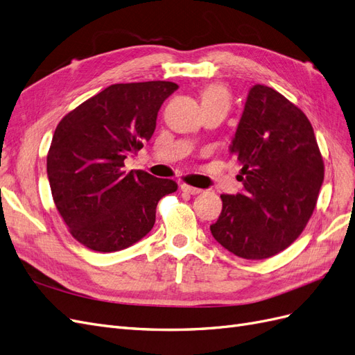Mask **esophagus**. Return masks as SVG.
I'll use <instances>...</instances> for the list:
<instances>
[{
	"label": "esophagus",
	"mask_w": 355,
	"mask_h": 355,
	"mask_svg": "<svg viewBox=\"0 0 355 355\" xmlns=\"http://www.w3.org/2000/svg\"><path fill=\"white\" fill-rule=\"evenodd\" d=\"M180 189L185 192V194H189V196H197V194H201L202 192V189H198V188H194V187H191V185H187V184H184V185H180Z\"/></svg>",
	"instance_id": "esophagus-1"
}]
</instances>
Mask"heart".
I'll use <instances>...</instances> for the list:
<instances>
[{
  "label": "heart",
  "instance_id": "b5f03b06",
  "mask_svg": "<svg viewBox=\"0 0 355 355\" xmlns=\"http://www.w3.org/2000/svg\"><path fill=\"white\" fill-rule=\"evenodd\" d=\"M201 105L207 106V105H222L227 106L230 105V96L227 89L223 85L219 84H211L207 89H204L201 93Z\"/></svg>",
  "mask_w": 355,
  "mask_h": 355
}]
</instances>
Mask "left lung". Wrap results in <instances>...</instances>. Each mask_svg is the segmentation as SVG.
Instances as JSON below:
<instances>
[{
    "instance_id": "left-lung-1",
    "label": "left lung",
    "mask_w": 355,
    "mask_h": 355,
    "mask_svg": "<svg viewBox=\"0 0 355 355\" xmlns=\"http://www.w3.org/2000/svg\"><path fill=\"white\" fill-rule=\"evenodd\" d=\"M231 153L244 192L220 196V216L210 231L235 256L266 259L292 244L313 216L323 157L302 110L262 84L247 96Z\"/></svg>"
}]
</instances>
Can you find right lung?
<instances>
[{"instance_id": "add662e5", "label": "right lung", "mask_w": 355, "mask_h": 355, "mask_svg": "<svg viewBox=\"0 0 355 355\" xmlns=\"http://www.w3.org/2000/svg\"><path fill=\"white\" fill-rule=\"evenodd\" d=\"M170 81L112 84L68 112L47 154L53 201L72 237L110 253L153 230L158 201L178 189L171 179L124 170V159L153 137Z\"/></svg>"}]
</instances>
